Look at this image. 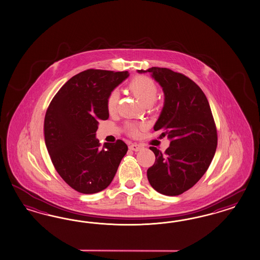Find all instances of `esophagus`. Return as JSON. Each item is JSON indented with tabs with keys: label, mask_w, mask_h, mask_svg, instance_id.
Returning a JSON list of instances; mask_svg holds the SVG:
<instances>
[{
	"label": "esophagus",
	"mask_w": 260,
	"mask_h": 260,
	"mask_svg": "<svg viewBox=\"0 0 260 260\" xmlns=\"http://www.w3.org/2000/svg\"><path fill=\"white\" fill-rule=\"evenodd\" d=\"M141 148H142V146L140 145V144H138V143H132V144L129 145V149L132 150V151H135V152L140 151Z\"/></svg>",
	"instance_id": "esophagus-1"
}]
</instances>
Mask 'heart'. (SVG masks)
I'll return each mask as SVG.
<instances>
[{
  "instance_id": "b5f03b06",
  "label": "heart",
  "mask_w": 260,
  "mask_h": 260,
  "mask_svg": "<svg viewBox=\"0 0 260 260\" xmlns=\"http://www.w3.org/2000/svg\"><path fill=\"white\" fill-rule=\"evenodd\" d=\"M128 87L135 96L144 105H150L153 104L158 93V88L156 86V82L146 76L135 77L129 82ZM118 100H119L118 90H112L106 100L107 109L110 113L116 110ZM140 127H141V125L129 123L126 125V131L131 136H137L139 134Z\"/></svg>"
}]
</instances>
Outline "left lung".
Here are the masks:
<instances>
[{
	"instance_id": "1",
	"label": "left lung",
	"mask_w": 260,
	"mask_h": 260,
	"mask_svg": "<svg viewBox=\"0 0 260 260\" xmlns=\"http://www.w3.org/2000/svg\"><path fill=\"white\" fill-rule=\"evenodd\" d=\"M138 72H149L164 90V107L154 130L170 140L165 153L150 147L156 161L147 178L158 193L178 196L192 188L212 162L217 145L215 120L205 94L188 77L160 67Z\"/></svg>"
}]
</instances>
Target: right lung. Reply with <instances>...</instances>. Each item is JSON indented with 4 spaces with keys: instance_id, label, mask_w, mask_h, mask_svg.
Listing matches in <instances>:
<instances>
[{
    "instance_id": "obj_1",
    "label": "right lung",
    "mask_w": 260,
    "mask_h": 260,
    "mask_svg": "<svg viewBox=\"0 0 260 260\" xmlns=\"http://www.w3.org/2000/svg\"><path fill=\"white\" fill-rule=\"evenodd\" d=\"M128 77V71H82L62 85L47 108L46 148L59 176L80 193L107 188L127 153L121 140L102 147L96 132L99 120L109 118V93Z\"/></svg>"
}]
</instances>
